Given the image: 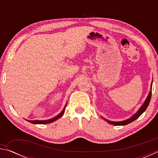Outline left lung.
<instances>
[{
    "mask_svg": "<svg viewBox=\"0 0 158 158\" xmlns=\"http://www.w3.org/2000/svg\"><path fill=\"white\" fill-rule=\"evenodd\" d=\"M152 84H153V80H152L151 82V90H150V92L148 93V96H147L146 99L144 101V102L143 103V105L140 106V108L138 109V111L136 112L135 114H133L132 116L130 117L129 118H127L126 120H124V121H109V120L105 118L102 116H101L102 118L106 121L109 124L111 125H125L127 124H129L130 123L133 122L134 121H135L136 119H137L139 117L141 114H142L144 111H146V109L148 107V106L150 103V101H151V92H152Z\"/></svg>",
    "mask_w": 158,
    "mask_h": 158,
    "instance_id": "8db88e82",
    "label": "left lung"
}]
</instances>
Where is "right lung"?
<instances>
[{"instance_id":"obj_1","label":"right lung","mask_w":158,"mask_h":158,"mask_svg":"<svg viewBox=\"0 0 158 158\" xmlns=\"http://www.w3.org/2000/svg\"><path fill=\"white\" fill-rule=\"evenodd\" d=\"M66 106H67V103H66V105L65 106V107L63 108V111H61L59 114L57 115L56 116L53 117V118H51V119L42 120V121H39V120H35V121H30V120H26H26L27 121L31 123H33V124H47V123H52L53 121H56V120H58V118H60L63 116V114H64V112H65Z\"/></svg>"}]
</instances>
